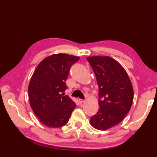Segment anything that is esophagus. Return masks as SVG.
I'll list each match as a JSON object with an SVG mask.
<instances>
[{
	"label": "esophagus",
	"instance_id": "34e87169",
	"mask_svg": "<svg viewBox=\"0 0 157 157\" xmlns=\"http://www.w3.org/2000/svg\"><path fill=\"white\" fill-rule=\"evenodd\" d=\"M84 100H82V99H79V103H83L84 102Z\"/></svg>",
	"mask_w": 157,
	"mask_h": 157
}]
</instances>
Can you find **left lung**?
<instances>
[{"label":"left lung","mask_w":157,"mask_h":157,"mask_svg":"<svg viewBox=\"0 0 157 157\" xmlns=\"http://www.w3.org/2000/svg\"><path fill=\"white\" fill-rule=\"evenodd\" d=\"M99 87V109L90 119L95 129L107 130L123 120L134 99L132 84L125 70L110 57H89Z\"/></svg>","instance_id":"left-lung-1"}]
</instances>
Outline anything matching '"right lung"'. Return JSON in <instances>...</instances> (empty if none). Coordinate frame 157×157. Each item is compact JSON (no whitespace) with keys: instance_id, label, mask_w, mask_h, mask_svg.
I'll return each mask as SVG.
<instances>
[{"instance_id":"add662e5","label":"right lung","mask_w":157,"mask_h":157,"mask_svg":"<svg viewBox=\"0 0 157 157\" xmlns=\"http://www.w3.org/2000/svg\"><path fill=\"white\" fill-rule=\"evenodd\" d=\"M79 57L55 54L41 61L34 71L28 86L31 108L41 123L57 128L68 123L75 102L64 95L66 80L73 63Z\"/></svg>"}]
</instances>
